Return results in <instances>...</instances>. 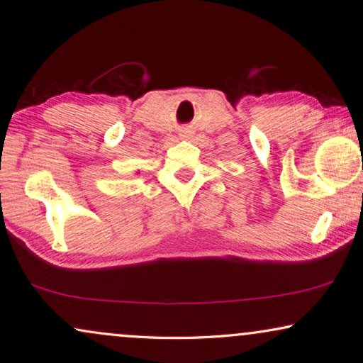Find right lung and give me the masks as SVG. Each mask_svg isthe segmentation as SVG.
<instances>
[{"label": "right lung", "mask_w": 363, "mask_h": 363, "mask_svg": "<svg viewBox=\"0 0 363 363\" xmlns=\"http://www.w3.org/2000/svg\"><path fill=\"white\" fill-rule=\"evenodd\" d=\"M138 174H139V172H138Z\"/></svg>", "instance_id": "add662e5"}]
</instances>
